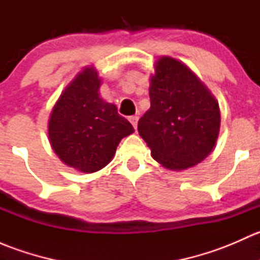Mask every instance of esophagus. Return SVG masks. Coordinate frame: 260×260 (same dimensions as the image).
I'll return each instance as SVG.
<instances>
[{
    "label": "esophagus",
    "instance_id": "1",
    "mask_svg": "<svg viewBox=\"0 0 260 260\" xmlns=\"http://www.w3.org/2000/svg\"><path fill=\"white\" fill-rule=\"evenodd\" d=\"M129 122L132 123V125L135 127V129H136V128H137V123H138L137 115H132V117H129Z\"/></svg>",
    "mask_w": 260,
    "mask_h": 260
}]
</instances>
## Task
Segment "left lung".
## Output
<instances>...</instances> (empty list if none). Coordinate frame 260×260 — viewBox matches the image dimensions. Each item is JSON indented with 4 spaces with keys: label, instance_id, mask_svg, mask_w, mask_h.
I'll return each instance as SVG.
<instances>
[{
    "label": "left lung",
    "instance_id": "8db88e82",
    "mask_svg": "<svg viewBox=\"0 0 260 260\" xmlns=\"http://www.w3.org/2000/svg\"><path fill=\"white\" fill-rule=\"evenodd\" d=\"M151 108L138 120V133L165 169L181 171L196 166L216 145L219 103L180 60L161 56L149 78Z\"/></svg>",
    "mask_w": 260,
    "mask_h": 260
}]
</instances>
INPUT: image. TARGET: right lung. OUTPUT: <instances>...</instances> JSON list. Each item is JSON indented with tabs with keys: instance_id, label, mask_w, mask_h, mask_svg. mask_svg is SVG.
Segmentation results:
<instances>
[{
	"instance_id": "add662e5",
	"label": "right lung",
	"mask_w": 260,
	"mask_h": 260,
	"mask_svg": "<svg viewBox=\"0 0 260 260\" xmlns=\"http://www.w3.org/2000/svg\"><path fill=\"white\" fill-rule=\"evenodd\" d=\"M102 79L85 67L60 94L48 123L49 142L67 166L84 174L106 167L120 140L135 132L117 107L99 95Z\"/></svg>"
}]
</instances>
